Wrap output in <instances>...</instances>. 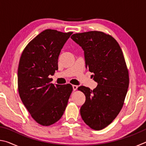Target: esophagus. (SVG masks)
I'll return each mask as SVG.
<instances>
[{
	"label": "esophagus",
	"instance_id": "obj_1",
	"mask_svg": "<svg viewBox=\"0 0 146 146\" xmlns=\"http://www.w3.org/2000/svg\"><path fill=\"white\" fill-rule=\"evenodd\" d=\"M78 88V86H76V85H73V91H76L77 90Z\"/></svg>",
	"mask_w": 146,
	"mask_h": 146
}]
</instances>
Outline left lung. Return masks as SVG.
I'll list each match as a JSON object with an SVG mask.
<instances>
[{
  "mask_svg": "<svg viewBox=\"0 0 146 146\" xmlns=\"http://www.w3.org/2000/svg\"><path fill=\"white\" fill-rule=\"evenodd\" d=\"M71 38L84 51L86 68L98 85L93 90L81 86L86 96L80 115L94 130L107 127L123 107L129 87V72L117 41L102 31L73 34Z\"/></svg>",
  "mask_w": 146,
  "mask_h": 146,
  "instance_id": "8db88e82",
  "label": "left lung"
}]
</instances>
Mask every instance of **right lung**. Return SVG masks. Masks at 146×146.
<instances>
[{"label": "right lung", "instance_id": "add662e5", "mask_svg": "<svg viewBox=\"0 0 146 146\" xmlns=\"http://www.w3.org/2000/svg\"><path fill=\"white\" fill-rule=\"evenodd\" d=\"M73 32L46 29L24 49L18 68V91L24 105L39 124L49 126L60 119L73 91L70 84L51 83L58 58Z\"/></svg>", "mask_w": 146, "mask_h": 146}]
</instances>
